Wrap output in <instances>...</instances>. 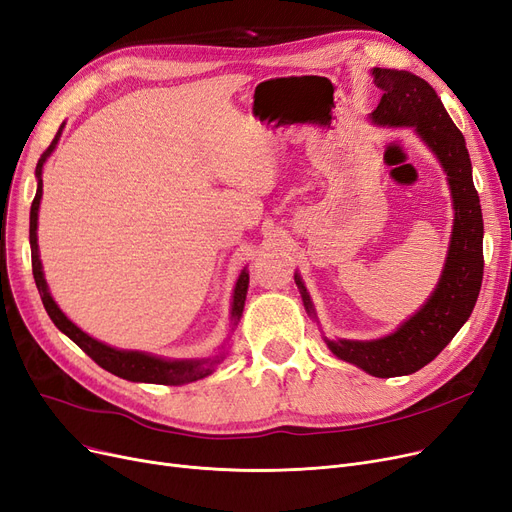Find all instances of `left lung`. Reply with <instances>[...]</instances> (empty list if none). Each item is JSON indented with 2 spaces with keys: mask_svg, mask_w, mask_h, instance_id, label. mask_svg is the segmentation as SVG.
<instances>
[{
  "mask_svg": "<svg viewBox=\"0 0 512 512\" xmlns=\"http://www.w3.org/2000/svg\"><path fill=\"white\" fill-rule=\"evenodd\" d=\"M373 84L382 90L380 105L369 113L375 126L413 128L447 175L453 204V227L437 287L392 333L377 339H329L327 348L346 363L375 377L420 371L451 342L477 304L483 280V215L472 183V164L464 135L445 111L439 94L420 75L373 67ZM295 285L306 312L316 320L304 280Z\"/></svg>",
  "mask_w": 512,
  "mask_h": 512,
  "instance_id": "8db88e82",
  "label": "left lung"
}]
</instances>
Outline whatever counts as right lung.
I'll list each match as a JSON object with an SVG mask.
<instances>
[{
  "instance_id": "right-lung-1",
  "label": "right lung",
  "mask_w": 512,
  "mask_h": 512,
  "mask_svg": "<svg viewBox=\"0 0 512 512\" xmlns=\"http://www.w3.org/2000/svg\"><path fill=\"white\" fill-rule=\"evenodd\" d=\"M65 128V122L61 124L59 132H56L54 141L50 147L44 151L40 162L35 166V179H37V192L31 204V215H29V244H31V266H33V278L37 291H40L42 304L50 316L52 323L56 325L61 333H65L73 344H78L94 363L103 367L105 371L122 377V380L128 382H141V384H164V386H183L189 382H198L202 377L211 375L217 365H221L227 356V335L225 342L219 346V350L213 356H204V358H164L158 354H149L141 350H120L107 346L99 339L90 337L86 331H82L78 325L71 323V320L65 316V312L59 308V304L52 299L48 282L44 278V268H42V259H40V246H37V213H40V202H42V173H44V164L50 158L52 151L56 149V143L61 139V132ZM246 289H249V270H240L234 295H232V333L240 323V316L244 310V299H246Z\"/></svg>"
}]
</instances>
